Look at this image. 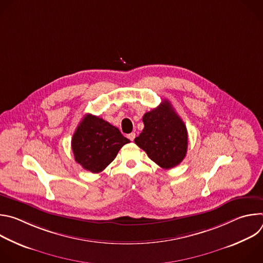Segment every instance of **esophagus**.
Returning <instances> with one entry per match:
<instances>
[{"label":"esophagus","mask_w":263,"mask_h":263,"mask_svg":"<svg viewBox=\"0 0 263 263\" xmlns=\"http://www.w3.org/2000/svg\"><path fill=\"white\" fill-rule=\"evenodd\" d=\"M128 138H129L131 141H133V140H134V138H135V133H134V132H132V133L128 134Z\"/></svg>","instance_id":"esophagus-1"}]
</instances>
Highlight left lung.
Segmentation results:
<instances>
[{"label": "left lung", "instance_id": "8db88e82", "mask_svg": "<svg viewBox=\"0 0 263 263\" xmlns=\"http://www.w3.org/2000/svg\"><path fill=\"white\" fill-rule=\"evenodd\" d=\"M144 128L134 141L160 167L173 168L186 156V126L167 100L142 118Z\"/></svg>", "mask_w": 263, "mask_h": 263}]
</instances>
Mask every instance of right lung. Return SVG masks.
<instances>
[{
	"label": "right lung",
	"instance_id": "obj_1",
	"mask_svg": "<svg viewBox=\"0 0 263 263\" xmlns=\"http://www.w3.org/2000/svg\"><path fill=\"white\" fill-rule=\"evenodd\" d=\"M130 142L120 130L103 119L86 115L74 131L71 149L84 170L98 174L115 160L122 146Z\"/></svg>",
	"mask_w": 263,
	"mask_h": 263
}]
</instances>
